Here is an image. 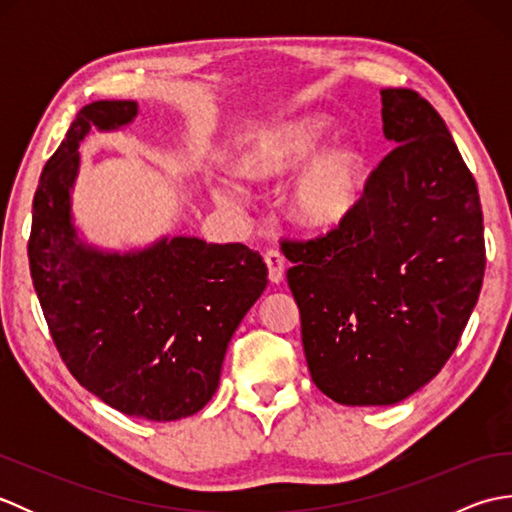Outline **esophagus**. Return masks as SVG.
<instances>
[{"instance_id":"1","label":"esophagus","mask_w":512,"mask_h":512,"mask_svg":"<svg viewBox=\"0 0 512 512\" xmlns=\"http://www.w3.org/2000/svg\"><path fill=\"white\" fill-rule=\"evenodd\" d=\"M264 262L268 266V279L270 284L279 286L281 281H284V266H286V259L281 253H277V250H268V253L264 255Z\"/></svg>"}]
</instances>
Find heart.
Returning a JSON list of instances; mask_svg holds the SVG:
<instances>
[{
	"mask_svg": "<svg viewBox=\"0 0 512 512\" xmlns=\"http://www.w3.org/2000/svg\"><path fill=\"white\" fill-rule=\"evenodd\" d=\"M332 136V125L321 114H297L277 121L246 138L235 165L244 178L277 182L303 167L284 193V213L297 231L330 235L354 215L363 195L365 158L354 145L321 147ZM213 198L224 206H237L233 184H217Z\"/></svg>",
	"mask_w": 512,
	"mask_h": 512,
	"instance_id": "obj_1",
	"label": "heart"
}]
</instances>
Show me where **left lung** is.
<instances>
[{"label": "left lung", "instance_id": "left-lung-1", "mask_svg": "<svg viewBox=\"0 0 512 512\" xmlns=\"http://www.w3.org/2000/svg\"><path fill=\"white\" fill-rule=\"evenodd\" d=\"M394 149L339 231L284 242L310 376L347 407L396 405L449 361L480 297L486 248L475 178L413 90H380Z\"/></svg>", "mask_w": 512, "mask_h": 512}]
</instances>
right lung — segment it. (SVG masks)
I'll use <instances>...</instances> for the list:
<instances>
[{
  "instance_id": "1",
  "label": "right lung",
  "mask_w": 512,
  "mask_h": 512,
  "mask_svg": "<svg viewBox=\"0 0 512 512\" xmlns=\"http://www.w3.org/2000/svg\"><path fill=\"white\" fill-rule=\"evenodd\" d=\"M136 101H94L43 167L32 202L30 275L52 341L79 383L121 413L169 422L198 413L220 385L226 347L268 284L244 244L160 237L103 250L79 235L72 191L92 129L134 123Z\"/></svg>"
}]
</instances>
